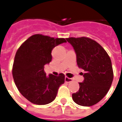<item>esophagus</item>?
I'll list each match as a JSON object with an SVG mask.
<instances>
[{
	"mask_svg": "<svg viewBox=\"0 0 122 122\" xmlns=\"http://www.w3.org/2000/svg\"><path fill=\"white\" fill-rule=\"evenodd\" d=\"M65 81L66 82H72V79L71 78H68L67 77H65Z\"/></svg>",
	"mask_w": 122,
	"mask_h": 122,
	"instance_id": "1",
	"label": "esophagus"
}]
</instances>
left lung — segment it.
<instances>
[{
  "instance_id": "obj_1",
  "label": "left lung",
  "mask_w": 122,
  "mask_h": 122,
  "mask_svg": "<svg viewBox=\"0 0 122 122\" xmlns=\"http://www.w3.org/2000/svg\"><path fill=\"white\" fill-rule=\"evenodd\" d=\"M76 52L79 68L84 70L79 90L72 94L76 104L82 106L96 104L107 93L113 80L111 61L106 51L95 41L86 37L66 39Z\"/></svg>"
}]
</instances>
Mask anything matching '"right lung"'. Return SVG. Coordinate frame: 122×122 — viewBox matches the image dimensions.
<instances>
[{
    "label": "right lung",
    "instance_id": "right-lung-1",
    "mask_svg": "<svg viewBox=\"0 0 122 122\" xmlns=\"http://www.w3.org/2000/svg\"><path fill=\"white\" fill-rule=\"evenodd\" d=\"M66 42L65 38L34 34L16 51L12 70L14 81L20 93L34 104L52 102L59 86L65 82L63 73L46 76L44 66L52 60L51 53L55 46Z\"/></svg>",
    "mask_w": 122,
    "mask_h": 122
}]
</instances>
